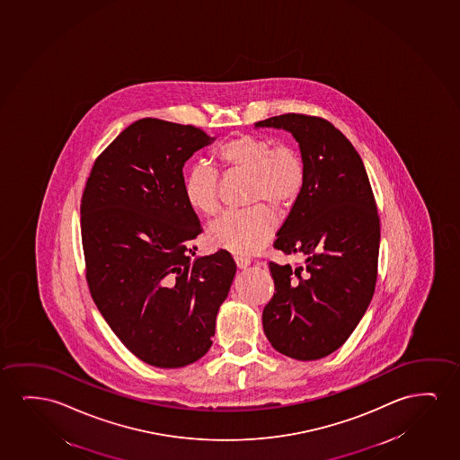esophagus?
<instances>
[{
  "mask_svg": "<svg viewBox=\"0 0 460 460\" xmlns=\"http://www.w3.org/2000/svg\"><path fill=\"white\" fill-rule=\"evenodd\" d=\"M234 261L240 270H246L247 266L251 265V261L244 257H234Z\"/></svg>",
  "mask_w": 460,
  "mask_h": 460,
  "instance_id": "34e87169",
  "label": "esophagus"
}]
</instances>
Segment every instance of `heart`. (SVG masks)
<instances>
[{
    "label": "heart",
    "mask_w": 460,
    "mask_h": 460,
    "mask_svg": "<svg viewBox=\"0 0 460 460\" xmlns=\"http://www.w3.org/2000/svg\"><path fill=\"white\" fill-rule=\"evenodd\" d=\"M216 157L230 172L249 176L247 203L257 205L232 211L208 228V243L236 255L259 252L276 230L270 213L293 207L305 190L307 167L298 149L276 146L265 137L240 134L220 143ZM184 199L197 213L214 216L220 209L219 173L205 162H197L184 176Z\"/></svg>",
    "instance_id": "b5f03b06"
}]
</instances>
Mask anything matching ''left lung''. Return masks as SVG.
I'll return each instance as SVG.
<instances>
[{"instance_id":"left-lung-1","label":"left lung","mask_w":460,"mask_h":460,"mask_svg":"<svg viewBox=\"0 0 460 460\" xmlns=\"http://www.w3.org/2000/svg\"><path fill=\"white\" fill-rule=\"evenodd\" d=\"M282 128L299 143L305 190L279 228L274 247L305 265L270 261L276 291L263 330L279 353L314 361L345 343L374 296L380 247L376 197L355 146L320 117L285 113L255 123Z\"/></svg>"}]
</instances>
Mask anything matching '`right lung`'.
Instances as JSON below:
<instances>
[{
	"instance_id": "obj_1",
	"label": "right lung",
	"mask_w": 460,
	"mask_h": 460,
	"mask_svg": "<svg viewBox=\"0 0 460 460\" xmlns=\"http://www.w3.org/2000/svg\"><path fill=\"white\" fill-rule=\"evenodd\" d=\"M213 142L195 126L143 118L97 155L80 226L86 282L105 322L143 363L175 369L213 343L236 263L192 259L203 232L184 199V162Z\"/></svg>"
}]
</instances>
